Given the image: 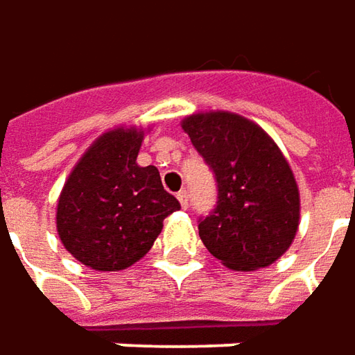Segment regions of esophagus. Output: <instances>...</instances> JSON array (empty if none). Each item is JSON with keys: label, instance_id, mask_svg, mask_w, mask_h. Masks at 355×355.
Segmentation results:
<instances>
[{"label": "esophagus", "instance_id": "obj_1", "mask_svg": "<svg viewBox=\"0 0 355 355\" xmlns=\"http://www.w3.org/2000/svg\"><path fill=\"white\" fill-rule=\"evenodd\" d=\"M177 198H178V202H180V206H182V208H189V192H187V190H180V192H178L177 194Z\"/></svg>", "mask_w": 355, "mask_h": 355}]
</instances>
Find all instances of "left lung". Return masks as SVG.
Here are the masks:
<instances>
[{"label":"left lung","mask_w":355,"mask_h":355,"mask_svg":"<svg viewBox=\"0 0 355 355\" xmlns=\"http://www.w3.org/2000/svg\"><path fill=\"white\" fill-rule=\"evenodd\" d=\"M182 129L216 178L214 210L198 220L206 250L236 271L277 261L295 239L300 202L275 141L230 112L190 116Z\"/></svg>","instance_id":"left-lung-1"}]
</instances>
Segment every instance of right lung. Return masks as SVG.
<instances>
[{"mask_svg":"<svg viewBox=\"0 0 355 355\" xmlns=\"http://www.w3.org/2000/svg\"><path fill=\"white\" fill-rule=\"evenodd\" d=\"M143 131L104 133L70 173L56 208L60 241L96 271H121L151 250L163 220L180 208L157 166H139Z\"/></svg>","mask_w":355,"mask_h":355,"instance_id":"right-lung-1","label":"right lung"}]
</instances>
